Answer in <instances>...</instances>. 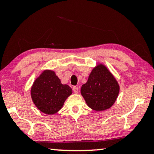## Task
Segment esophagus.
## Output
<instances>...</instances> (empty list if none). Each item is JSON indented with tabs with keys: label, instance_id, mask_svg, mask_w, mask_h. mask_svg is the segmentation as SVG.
Returning a JSON list of instances; mask_svg holds the SVG:
<instances>
[{
	"label": "esophagus",
	"instance_id": "esophagus-1",
	"mask_svg": "<svg viewBox=\"0 0 154 154\" xmlns=\"http://www.w3.org/2000/svg\"><path fill=\"white\" fill-rule=\"evenodd\" d=\"M73 91L74 93H78L79 92V88L76 87V86H73Z\"/></svg>",
	"mask_w": 154,
	"mask_h": 154
}]
</instances>
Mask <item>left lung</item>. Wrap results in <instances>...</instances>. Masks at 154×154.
<instances>
[{"label":"left lung","mask_w":154,"mask_h":154,"mask_svg":"<svg viewBox=\"0 0 154 154\" xmlns=\"http://www.w3.org/2000/svg\"><path fill=\"white\" fill-rule=\"evenodd\" d=\"M119 83L104 65L92 69L81 92L88 106L95 111H104L114 104L119 95Z\"/></svg>","instance_id":"1"}]
</instances>
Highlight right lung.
Instances as JSON below:
<instances>
[{
	"label": "right lung",
	"instance_id": "add662e5",
	"mask_svg": "<svg viewBox=\"0 0 154 154\" xmlns=\"http://www.w3.org/2000/svg\"><path fill=\"white\" fill-rule=\"evenodd\" d=\"M72 93L68 85H63L55 73L45 70L35 79L31 88V98L40 111L54 114L62 109L66 98Z\"/></svg>",
	"mask_w": 154,
	"mask_h": 154
}]
</instances>
